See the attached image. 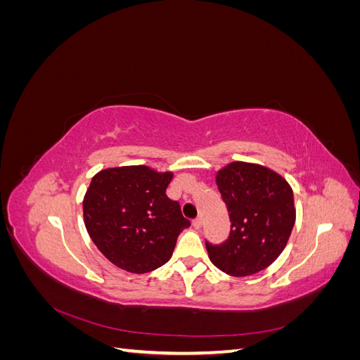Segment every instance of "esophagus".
<instances>
[{
	"mask_svg": "<svg viewBox=\"0 0 360 360\" xmlns=\"http://www.w3.org/2000/svg\"><path fill=\"white\" fill-rule=\"evenodd\" d=\"M192 224H193L195 228H201V226H202V217H201V216L197 217V219H193Z\"/></svg>",
	"mask_w": 360,
	"mask_h": 360,
	"instance_id": "34e87169",
	"label": "esophagus"
}]
</instances>
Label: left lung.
<instances>
[{
  "label": "left lung",
  "mask_w": 360,
  "mask_h": 360,
  "mask_svg": "<svg viewBox=\"0 0 360 360\" xmlns=\"http://www.w3.org/2000/svg\"><path fill=\"white\" fill-rule=\"evenodd\" d=\"M216 184L231 230L221 245L205 242L209 258L231 276L258 274L287 246L296 222L292 189L278 172L246 162H233L217 171Z\"/></svg>",
  "instance_id": "left-lung-1"
}]
</instances>
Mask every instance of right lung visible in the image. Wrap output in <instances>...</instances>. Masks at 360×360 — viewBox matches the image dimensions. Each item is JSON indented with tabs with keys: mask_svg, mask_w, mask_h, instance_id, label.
Returning a JSON list of instances; mask_svg holds the SVG:
<instances>
[{
	"mask_svg": "<svg viewBox=\"0 0 360 360\" xmlns=\"http://www.w3.org/2000/svg\"><path fill=\"white\" fill-rule=\"evenodd\" d=\"M172 172L144 165L97 172L84 197L91 240L117 267L147 274L171 258L177 237L191 226L180 204L167 197Z\"/></svg>",
	"mask_w": 360,
	"mask_h": 360,
	"instance_id": "obj_1",
	"label": "right lung"
}]
</instances>
